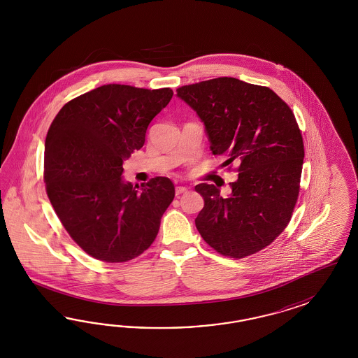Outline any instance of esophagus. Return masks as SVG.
I'll use <instances>...</instances> for the list:
<instances>
[{
  "mask_svg": "<svg viewBox=\"0 0 358 358\" xmlns=\"http://www.w3.org/2000/svg\"><path fill=\"white\" fill-rule=\"evenodd\" d=\"M185 193H187V187H185V186H177V187H176V195H177V196L185 194Z\"/></svg>",
  "mask_w": 358,
  "mask_h": 358,
  "instance_id": "esophagus-1",
  "label": "esophagus"
}]
</instances>
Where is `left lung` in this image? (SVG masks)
<instances>
[{"instance_id":"1","label":"left lung","mask_w":358,"mask_h":358,"mask_svg":"<svg viewBox=\"0 0 358 358\" xmlns=\"http://www.w3.org/2000/svg\"><path fill=\"white\" fill-rule=\"evenodd\" d=\"M203 123L211 151L238 164L231 194L199 184L205 206L195 227L210 247L243 259L268 247L293 214L303 165V141L292 108L269 87L219 77L177 89Z\"/></svg>"}]
</instances>
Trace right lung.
<instances>
[{"mask_svg": "<svg viewBox=\"0 0 358 358\" xmlns=\"http://www.w3.org/2000/svg\"><path fill=\"white\" fill-rule=\"evenodd\" d=\"M172 96L169 87L103 85L69 101L47 132V195L71 238L97 260H132L157 236L173 182L156 177L136 190L122 174Z\"/></svg>", "mask_w": 358, "mask_h": 358, "instance_id": "add662e5", "label": "right lung"}]
</instances>
